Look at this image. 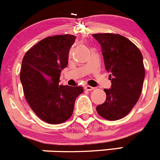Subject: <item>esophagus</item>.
Returning <instances> with one entry per match:
<instances>
[{
	"label": "esophagus",
	"instance_id": "obj_1",
	"mask_svg": "<svg viewBox=\"0 0 160 160\" xmlns=\"http://www.w3.org/2000/svg\"><path fill=\"white\" fill-rule=\"evenodd\" d=\"M85 89H86L87 91H92V90H93L94 88L92 87V86H86V87H85Z\"/></svg>",
	"mask_w": 160,
	"mask_h": 160
}]
</instances>
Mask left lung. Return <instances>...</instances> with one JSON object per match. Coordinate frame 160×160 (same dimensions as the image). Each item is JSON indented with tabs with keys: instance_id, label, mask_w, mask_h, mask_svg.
I'll use <instances>...</instances> for the list:
<instances>
[{
	"instance_id": "left-lung-1",
	"label": "left lung",
	"mask_w": 160,
	"mask_h": 160,
	"mask_svg": "<svg viewBox=\"0 0 160 160\" xmlns=\"http://www.w3.org/2000/svg\"><path fill=\"white\" fill-rule=\"evenodd\" d=\"M101 47L105 69L112 86L104 89L107 98L97 107V113L108 120L123 118L137 104L144 79L143 56L127 38L115 33H94Z\"/></svg>"
}]
</instances>
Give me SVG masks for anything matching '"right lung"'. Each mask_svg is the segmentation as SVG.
<instances>
[{"instance_id":"right-lung-1","label":"right lung","mask_w":160,"mask_h":160,"mask_svg":"<svg viewBox=\"0 0 160 160\" xmlns=\"http://www.w3.org/2000/svg\"><path fill=\"white\" fill-rule=\"evenodd\" d=\"M71 34L45 38L27 52L22 61L20 81L33 112L50 124H60L72 115L82 86L60 84V73L68 67Z\"/></svg>"}]
</instances>
